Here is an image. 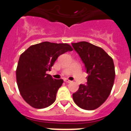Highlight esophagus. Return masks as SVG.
I'll return each mask as SVG.
<instances>
[{
  "label": "esophagus",
  "mask_w": 131,
  "mask_h": 131,
  "mask_svg": "<svg viewBox=\"0 0 131 131\" xmlns=\"http://www.w3.org/2000/svg\"><path fill=\"white\" fill-rule=\"evenodd\" d=\"M64 81H65V82H66V83H71V80H68V79H67V78H65V79H64Z\"/></svg>",
  "instance_id": "obj_1"
}]
</instances>
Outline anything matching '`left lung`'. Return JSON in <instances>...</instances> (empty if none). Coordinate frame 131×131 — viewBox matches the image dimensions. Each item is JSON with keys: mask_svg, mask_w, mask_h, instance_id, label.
<instances>
[{"mask_svg": "<svg viewBox=\"0 0 131 131\" xmlns=\"http://www.w3.org/2000/svg\"><path fill=\"white\" fill-rule=\"evenodd\" d=\"M71 44L85 64L88 74L87 85L81 84L78 91L72 94V98L80 108L95 110L106 101L113 86V60L101 48L86 41Z\"/></svg>", "mask_w": 131, "mask_h": 131, "instance_id": "8db88e82", "label": "left lung"}]
</instances>
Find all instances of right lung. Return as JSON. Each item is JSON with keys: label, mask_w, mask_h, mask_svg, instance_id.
<instances>
[{"label": "right lung", "mask_w": 131, "mask_h": 131, "mask_svg": "<svg viewBox=\"0 0 131 131\" xmlns=\"http://www.w3.org/2000/svg\"><path fill=\"white\" fill-rule=\"evenodd\" d=\"M72 48L67 43L42 42L30 46L20 55L16 68V81L23 99L37 109L46 108L56 99L63 80L53 79L46 72L57 58Z\"/></svg>", "instance_id": "add662e5"}]
</instances>
